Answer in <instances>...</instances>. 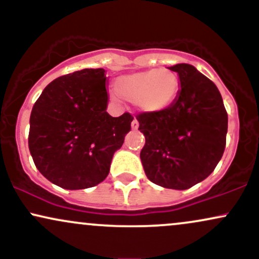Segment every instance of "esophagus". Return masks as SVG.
I'll use <instances>...</instances> for the list:
<instances>
[{"instance_id":"esophagus-1","label":"esophagus","mask_w":259,"mask_h":259,"mask_svg":"<svg viewBox=\"0 0 259 259\" xmlns=\"http://www.w3.org/2000/svg\"><path fill=\"white\" fill-rule=\"evenodd\" d=\"M132 127H133V130H138L139 129V121H138V119H136V118L132 121Z\"/></svg>"}]
</instances>
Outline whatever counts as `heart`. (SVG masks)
<instances>
[{
    "mask_svg": "<svg viewBox=\"0 0 259 259\" xmlns=\"http://www.w3.org/2000/svg\"><path fill=\"white\" fill-rule=\"evenodd\" d=\"M179 88L177 74L162 68L127 74L115 80V91L119 96L150 113L168 108L174 102Z\"/></svg>",
    "mask_w": 259,
    "mask_h": 259,
    "instance_id": "heart-1",
    "label": "heart"
}]
</instances>
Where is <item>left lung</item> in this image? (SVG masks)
<instances>
[{"label":"left lung","instance_id":"8db88e82","mask_svg":"<svg viewBox=\"0 0 259 259\" xmlns=\"http://www.w3.org/2000/svg\"><path fill=\"white\" fill-rule=\"evenodd\" d=\"M179 74L180 91L168 108L138 115L146 142L140 152L147 178L167 189L186 190L214 170L227 144L228 113L214 82L190 64Z\"/></svg>","mask_w":259,"mask_h":259}]
</instances>
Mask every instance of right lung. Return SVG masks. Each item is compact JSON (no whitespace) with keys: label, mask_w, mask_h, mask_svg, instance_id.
Listing matches in <instances>:
<instances>
[{"label":"right lung","mask_w":259,"mask_h":259,"mask_svg":"<svg viewBox=\"0 0 259 259\" xmlns=\"http://www.w3.org/2000/svg\"><path fill=\"white\" fill-rule=\"evenodd\" d=\"M105 69L59 76L44 89L30 114L29 150L41 174L62 189L96 186L109 173L113 154L132 129L125 112H106Z\"/></svg>","instance_id":"add662e5"}]
</instances>
